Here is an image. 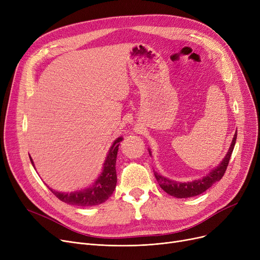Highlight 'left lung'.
Here are the masks:
<instances>
[{"label":"left lung","instance_id":"left-lung-1","mask_svg":"<svg viewBox=\"0 0 260 260\" xmlns=\"http://www.w3.org/2000/svg\"><path fill=\"white\" fill-rule=\"evenodd\" d=\"M236 138H237V131L235 132L234 138L232 140V143L230 145L229 151L221 161V163L217 168L212 170L210 174L207 176L202 177V178L198 180H194L190 182H178L175 180H171L167 177H163L157 172H154L156 179L160 185V187L165 190L166 193H168L171 196H174L176 198H188V197H193L202 194L203 192H206L208 188H210L214 183L217 181H219L222 176L224 175L230 158L232 156V153H233V149L236 143ZM149 155H151V151L148 149Z\"/></svg>","mask_w":260,"mask_h":260}]
</instances>
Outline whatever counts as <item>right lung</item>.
<instances>
[{"label":"right lung","mask_w":260,"mask_h":260,"mask_svg":"<svg viewBox=\"0 0 260 260\" xmlns=\"http://www.w3.org/2000/svg\"><path fill=\"white\" fill-rule=\"evenodd\" d=\"M122 137H119L114 141L106 156L105 162L103 165V171L101 175L98 177L90 186L76 190V192L71 193H62L57 192V190L49 188L52 194L59 198L61 201L72 204V206L78 207H91L98 206L100 203L105 202L109 197L112 196L117 184V174H116V160L117 154L120 145V141H122ZM31 165L35 168L34 161L29 156Z\"/></svg>","instance_id":"add662e5"}]
</instances>
